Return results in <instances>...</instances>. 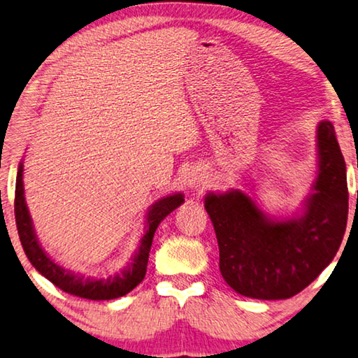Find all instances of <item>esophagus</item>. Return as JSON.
I'll list each match as a JSON object with an SVG mask.
<instances>
[{"mask_svg":"<svg viewBox=\"0 0 358 358\" xmlns=\"http://www.w3.org/2000/svg\"><path fill=\"white\" fill-rule=\"evenodd\" d=\"M187 184H189V187H192L193 190L204 189V185H206V176L201 171H193L189 176V179H187Z\"/></svg>","mask_w":358,"mask_h":358,"instance_id":"esophagus-1","label":"esophagus"}]
</instances>
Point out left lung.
<instances>
[{
	"instance_id": "left-lung-1",
	"label": "left lung",
	"mask_w": 358,
	"mask_h": 358,
	"mask_svg": "<svg viewBox=\"0 0 358 358\" xmlns=\"http://www.w3.org/2000/svg\"><path fill=\"white\" fill-rule=\"evenodd\" d=\"M319 176L300 219H268L239 190L204 198L219 243L220 273L238 294L285 300L313 282L341 245L349 213L345 163L331 122L317 128Z\"/></svg>"
}]
</instances>
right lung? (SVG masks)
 Masks as SVG:
<instances>
[{
    "label": "right lung",
    "instance_id": "obj_1",
    "mask_svg": "<svg viewBox=\"0 0 358 358\" xmlns=\"http://www.w3.org/2000/svg\"><path fill=\"white\" fill-rule=\"evenodd\" d=\"M22 178L23 163H20L19 171H17L14 213L22 248L25 250L28 260L31 262V265L36 268L44 278H47L52 284L57 285L58 289H62L63 292L71 294L74 296L87 298V300H114V298L124 296L128 292H131L145 276L152 239H154L157 227L160 225V222L165 219L169 213H173L176 208L184 203L182 193H174V195H169L162 198V200H158L149 210L148 231H145L143 239H141L139 249L136 252V255L133 257L130 265L114 278L110 276L108 279H90L58 266L54 260H50V257L45 254L43 248H41L36 234H34V228L31 224L30 213H28L25 196H23Z\"/></svg>",
    "mask_w": 358,
    "mask_h": 358
}]
</instances>
